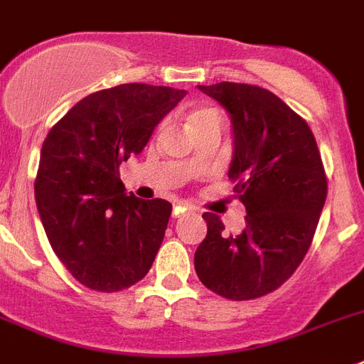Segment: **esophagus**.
<instances>
[{"label":"esophagus","instance_id":"obj_1","mask_svg":"<svg viewBox=\"0 0 364 364\" xmlns=\"http://www.w3.org/2000/svg\"><path fill=\"white\" fill-rule=\"evenodd\" d=\"M191 210H192L191 205H186V203H178V205H176V207H173V218L183 216V214L191 213Z\"/></svg>","mask_w":364,"mask_h":364}]
</instances>
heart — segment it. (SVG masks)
I'll return each instance as SVG.
<instances>
[{
	"label": "heart",
	"mask_w": 364,
	"mask_h": 364,
	"mask_svg": "<svg viewBox=\"0 0 364 364\" xmlns=\"http://www.w3.org/2000/svg\"><path fill=\"white\" fill-rule=\"evenodd\" d=\"M188 124L192 129H200L208 124H221V113L213 106H196L188 113Z\"/></svg>",
	"instance_id": "obj_1"
}]
</instances>
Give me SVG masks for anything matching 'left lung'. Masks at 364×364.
<instances>
[{
    "instance_id": "left-lung-1",
    "label": "left lung",
    "mask_w": 364,
    "mask_h": 364,
    "mask_svg": "<svg viewBox=\"0 0 364 364\" xmlns=\"http://www.w3.org/2000/svg\"><path fill=\"white\" fill-rule=\"evenodd\" d=\"M198 87L230 115L229 179L247 227L229 235L220 216L205 213L196 273L223 299H258L282 286L311 245L328 194L321 151L308 122L269 90L236 82Z\"/></svg>"
}]
</instances>
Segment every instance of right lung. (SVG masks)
I'll list each match as a JSON object with an SVG mask.
<instances>
[{
	"label": "right lung",
	"instance_id": "obj_1",
	"mask_svg": "<svg viewBox=\"0 0 364 364\" xmlns=\"http://www.w3.org/2000/svg\"><path fill=\"white\" fill-rule=\"evenodd\" d=\"M185 95L137 82L100 90L47 134L34 181L36 207L50 247L82 286L121 291L150 271L172 205L126 196L119 166L143 151Z\"/></svg>",
	"mask_w": 364,
	"mask_h": 364
}]
</instances>
